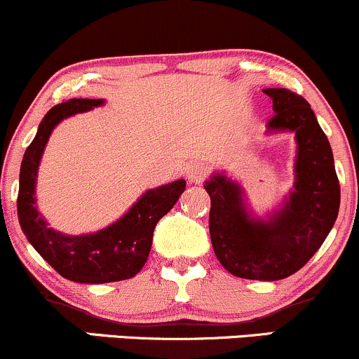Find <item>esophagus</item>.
I'll return each instance as SVG.
<instances>
[{"label":"esophagus","mask_w":359,"mask_h":359,"mask_svg":"<svg viewBox=\"0 0 359 359\" xmlns=\"http://www.w3.org/2000/svg\"><path fill=\"white\" fill-rule=\"evenodd\" d=\"M208 175V165L203 162H192L187 167V179L191 184H201Z\"/></svg>","instance_id":"esophagus-1"}]
</instances>
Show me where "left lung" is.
Listing matches in <instances>:
<instances>
[{"label": "left lung", "mask_w": 359, "mask_h": 359, "mask_svg": "<svg viewBox=\"0 0 359 359\" xmlns=\"http://www.w3.org/2000/svg\"><path fill=\"white\" fill-rule=\"evenodd\" d=\"M273 102L266 135L294 133V189L275 211L258 216L245 191L224 172L204 189L211 197L209 233L214 253L229 273L275 282L294 275L314 257L339 212L341 189L329 140L311 104L288 89H263Z\"/></svg>", "instance_id": "obj_1"}]
</instances>
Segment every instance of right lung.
Listing matches in <instances>:
<instances>
[{
  "instance_id": "obj_1",
  "label": "right lung",
  "mask_w": 359,
  "mask_h": 359,
  "mask_svg": "<svg viewBox=\"0 0 359 359\" xmlns=\"http://www.w3.org/2000/svg\"><path fill=\"white\" fill-rule=\"evenodd\" d=\"M104 104V100H69L53 106L39 125L20 168L18 219L28 243L53 270L77 283H109L135 277L147 263L156 222L174 208L185 180L148 189L128 211L96 233L65 234L48 228L36 209V175L53 128L77 113Z\"/></svg>"
}]
</instances>
